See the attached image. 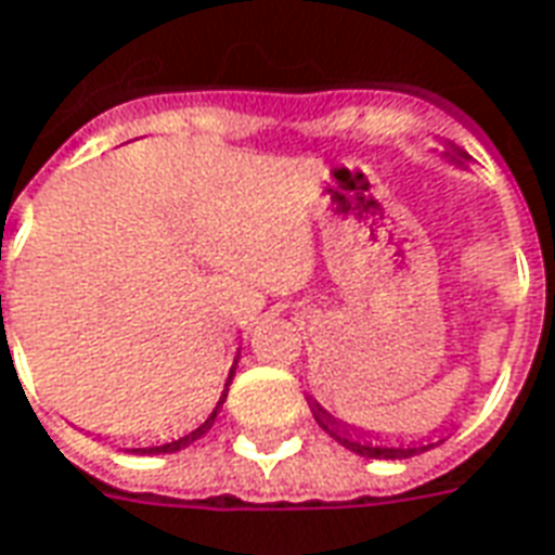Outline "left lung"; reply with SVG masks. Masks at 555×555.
Wrapping results in <instances>:
<instances>
[{
    "label": "left lung",
    "instance_id": "left-lung-1",
    "mask_svg": "<svg viewBox=\"0 0 555 555\" xmlns=\"http://www.w3.org/2000/svg\"><path fill=\"white\" fill-rule=\"evenodd\" d=\"M444 153L453 158H466V153L460 150V146H453V143H444ZM309 409L315 414L318 426L336 439L343 448L348 451L360 453V456H366V460H409V456H417V453L429 451V448H436L444 439L433 441V439H387V436H378V433H370V429H360L354 424H345L339 421L336 414H331L318 399L309 397Z\"/></svg>",
    "mask_w": 555,
    "mask_h": 555
}]
</instances>
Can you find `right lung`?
Here are the masks:
<instances>
[{
	"label": "right lung",
	"mask_w": 555,
	"mask_h": 555,
	"mask_svg": "<svg viewBox=\"0 0 555 555\" xmlns=\"http://www.w3.org/2000/svg\"><path fill=\"white\" fill-rule=\"evenodd\" d=\"M234 370H237V360H234V366H231V372H228V382H224V390H222V397H219V402H216V409H212L210 414H207V421L204 424H197L192 433H185V436H180V439H170V441H156V444H129V448H122V451H129V453H173V451H183V448H189L192 441H197L207 429L212 426V421H216V414H219V409H222V402L228 399V385H231V378H234Z\"/></svg>",
	"instance_id": "right-lung-1"
}]
</instances>
